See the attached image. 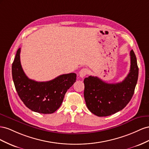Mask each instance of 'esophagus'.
Masks as SVG:
<instances>
[{"mask_svg": "<svg viewBox=\"0 0 149 149\" xmlns=\"http://www.w3.org/2000/svg\"><path fill=\"white\" fill-rule=\"evenodd\" d=\"M88 73V70L86 68H84V69H81L79 72V76L81 78H84L85 76L86 75H87V74Z\"/></svg>", "mask_w": 149, "mask_h": 149, "instance_id": "34e87169", "label": "esophagus"}]
</instances>
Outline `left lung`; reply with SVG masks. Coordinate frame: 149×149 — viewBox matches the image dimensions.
Returning a JSON list of instances; mask_svg holds the SVG:
<instances>
[{
  "label": "left lung",
  "mask_w": 149,
  "mask_h": 149,
  "mask_svg": "<svg viewBox=\"0 0 149 149\" xmlns=\"http://www.w3.org/2000/svg\"><path fill=\"white\" fill-rule=\"evenodd\" d=\"M130 56V72L122 82L109 84L91 75L84 79L85 100L88 110L95 116H111L122 110L130 101L137 82L139 68L133 50Z\"/></svg>",
  "instance_id": "left-lung-1"
}]
</instances>
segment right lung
I'll list each match as a JSON object with an SVG mask.
<instances>
[{"label": "right lung", "instance_id": "right-lung-1", "mask_svg": "<svg viewBox=\"0 0 149 149\" xmlns=\"http://www.w3.org/2000/svg\"><path fill=\"white\" fill-rule=\"evenodd\" d=\"M20 48L12 63V74L20 99L27 107L40 113H52L60 107L64 95L76 81L75 73L63 74L52 80L37 82L25 75L20 60Z\"/></svg>", "mask_w": 149, "mask_h": 149}]
</instances>
